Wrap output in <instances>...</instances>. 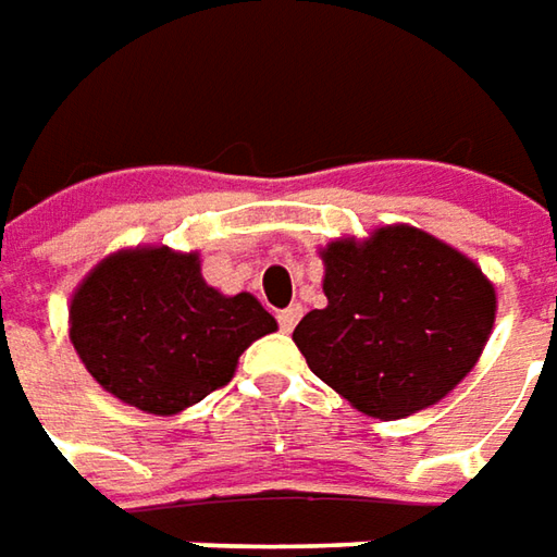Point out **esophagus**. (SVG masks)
<instances>
[{
    "label": "esophagus",
    "mask_w": 557,
    "mask_h": 557,
    "mask_svg": "<svg viewBox=\"0 0 557 557\" xmlns=\"http://www.w3.org/2000/svg\"><path fill=\"white\" fill-rule=\"evenodd\" d=\"M300 315H304V307L300 304H294L288 310L278 312V325H282V332H294V325L300 322Z\"/></svg>",
    "instance_id": "obj_1"
}]
</instances>
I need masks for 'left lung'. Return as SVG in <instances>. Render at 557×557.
Returning a JSON list of instances; mask_svg holds the SVG:
<instances>
[{
    "label": "left lung",
    "instance_id": "8db88e82",
    "mask_svg": "<svg viewBox=\"0 0 557 557\" xmlns=\"http://www.w3.org/2000/svg\"><path fill=\"white\" fill-rule=\"evenodd\" d=\"M319 257L329 307L300 319L294 344L362 416H416L478 366L496 288L471 257L403 223L334 238Z\"/></svg>",
    "mask_w": 557,
    "mask_h": 557
}]
</instances>
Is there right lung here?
<instances>
[{"label": "right lung", "instance_id": "add662e5", "mask_svg": "<svg viewBox=\"0 0 557 557\" xmlns=\"http://www.w3.org/2000/svg\"><path fill=\"white\" fill-rule=\"evenodd\" d=\"M71 344L120 403L176 416L232 381L238 356L278 329L253 294H223L201 275L198 250L126 247L74 288Z\"/></svg>", "mask_w": 557, "mask_h": 557}]
</instances>
